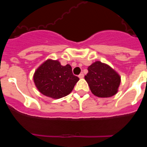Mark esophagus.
Here are the masks:
<instances>
[{"mask_svg": "<svg viewBox=\"0 0 147 147\" xmlns=\"http://www.w3.org/2000/svg\"><path fill=\"white\" fill-rule=\"evenodd\" d=\"M79 77H80V79H82V78L84 77V74H83L82 73V74H80L79 75Z\"/></svg>", "mask_w": 147, "mask_h": 147, "instance_id": "1", "label": "esophagus"}]
</instances>
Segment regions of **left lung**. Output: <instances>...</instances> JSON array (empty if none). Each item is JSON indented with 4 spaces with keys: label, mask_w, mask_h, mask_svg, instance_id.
I'll return each mask as SVG.
<instances>
[{
    "label": "left lung",
    "mask_w": 147,
    "mask_h": 147,
    "mask_svg": "<svg viewBox=\"0 0 147 147\" xmlns=\"http://www.w3.org/2000/svg\"><path fill=\"white\" fill-rule=\"evenodd\" d=\"M88 70L85 80L95 96L107 98L117 93L121 78L110 66L97 61L90 65Z\"/></svg>",
    "instance_id": "1"
}]
</instances>
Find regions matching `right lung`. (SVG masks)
Segmentation results:
<instances>
[{"mask_svg": "<svg viewBox=\"0 0 147 147\" xmlns=\"http://www.w3.org/2000/svg\"><path fill=\"white\" fill-rule=\"evenodd\" d=\"M70 65H61L57 60L49 59L37 68L34 82L39 91L46 96L60 98L69 94L79 81Z\"/></svg>", "mask_w": 147, "mask_h": 147, "instance_id": "1", "label": "right lung"}]
</instances>
